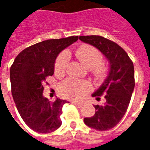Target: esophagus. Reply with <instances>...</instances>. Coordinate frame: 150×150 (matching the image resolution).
Returning <instances> with one entry per match:
<instances>
[{
	"label": "esophagus",
	"instance_id": "esophagus-1",
	"mask_svg": "<svg viewBox=\"0 0 150 150\" xmlns=\"http://www.w3.org/2000/svg\"><path fill=\"white\" fill-rule=\"evenodd\" d=\"M73 104H75L78 108H82L83 106V103H82V102H78V101H74Z\"/></svg>",
	"mask_w": 150,
	"mask_h": 150
}]
</instances>
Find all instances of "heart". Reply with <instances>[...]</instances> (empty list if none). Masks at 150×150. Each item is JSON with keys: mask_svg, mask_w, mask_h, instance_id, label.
Wrapping results in <instances>:
<instances>
[{"mask_svg": "<svg viewBox=\"0 0 150 150\" xmlns=\"http://www.w3.org/2000/svg\"><path fill=\"white\" fill-rule=\"evenodd\" d=\"M75 56L85 67L92 70L96 79L104 78L107 72V67L102 62L103 55L100 50L90 45H82L75 51ZM68 62V55L65 52L60 54L56 59L54 71L57 75L64 73ZM91 88L87 81L69 78L59 85L61 94L67 99H80Z\"/></svg>", "mask_w": 150, "mask_h": 150, "instance_id": "obj_1", "label": "heart"}]
</instances>
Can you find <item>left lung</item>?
I'll return each mask as SVG.
<instances>
[{"instance_id": "left-lung-1", "label": "left lung", "mask_w": 150, "mask_h": 150, "mask_svg": "<svg viewBox=\"0 0 150 150\" xmlns=\"http://www.w3.org/2000/svg\"><path fill=\"white\" fill-rule=\"evenodd\" d=\"M79 39L95 46L109 62V72L100 88L92 94L97 100L104 95L105 102L95 105L96 113L84 118L86 125L99 131L112 129L125 116L135 86L132 60L119 45L98 35L80 36Z\"/></svg>"}]
</instances>
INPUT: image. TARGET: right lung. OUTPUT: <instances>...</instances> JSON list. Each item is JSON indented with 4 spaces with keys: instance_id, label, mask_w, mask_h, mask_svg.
<instances>
[{
    "instance_id": "add662e5",
    "label": "right lung",
    "mask_w": 150,
    "mask_h": 150,
    "mask_svg": "<svg viewBox=\"0 0 150 150\" xmlns=\"http://www.w3.org/2000/svg\"><path fill=\"white\" fill-rule=\"evenodd\" d=\"M78 36L49 39L23 50L10 67L11 91L20 116L31 129L49 133L62 125L59 116L67 101L43 96V83L54 75V62L62 50L78 40Z\"/></svg>"
}]
</instances>
